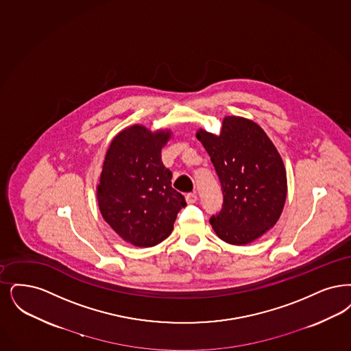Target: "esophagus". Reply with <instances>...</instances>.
Returning a JSON list of instances; mask_svg holds the SVG:
<instances>
[{"label":"esophagus","instance_id":"obj_1","mask_svg":"<svg viewBox=\"0 0 351 351\" xmlns=\"http://www.w3.org/2000/svg\"><path fill=\"white\" fill-rule=\"evenodd\" d=\"M185 199H186V204L192 205V204H195L197 201V195L196 193H188V195L185 196Z\"/></svg>","mask_w":351,"mask_h":351}]
</instances>
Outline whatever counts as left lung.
Masks as SVG:
<instances>
[{"instance_id": "1", "label": "left lung", "mask_w": 351, "mask_h": 351, "mask_svg": "<svg viewBox=\"0 0 351 351\" xmlns=\"http://www.w3.org/2000/svg\"><path fill=\"white\" fill-rule=\"evenodd\" d=\"M223 192V208L210 218L217 237L245 245L277 223L287 195L283 160L264 129L250 119L226 116L219 136L198 129Z\"/></svg>"}]
</instances>
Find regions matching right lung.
Segmentation results:
<instances>
[{"mask_svg":"<svg viewBox=\"0 0 351 351\" xmlns=\"http://www.w3.org/2000/svg\"><path fill=\"white\" fill-rule=\"evenodd\" d=\"M171 130L128 126L113 138L97 186L99 210L126 243L154 247L169 238L185 198L162 162Z\"/></svg>","mask_w":351,"mask_h":351,"instance_id":"obj_1","label":"right lung"}]
</instances>
